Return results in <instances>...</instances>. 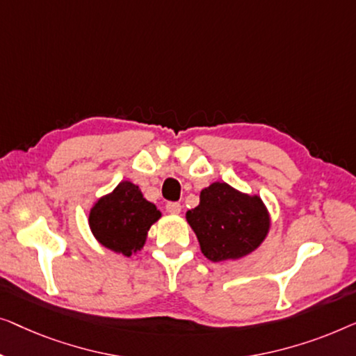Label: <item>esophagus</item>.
Masks as SVG:
<instances>
[{
	"mask_svg": "<svg viewBox=\"0 0 356 356\" xmlns=\"http://www.w3.org/2000/svg\"><path fill=\"white\" fill-rule=\"evenodd\" d=\"M166 209H168V213H171V214H179L182 207H180V203H177V202H169L166 204Z\"/></svg>",
	"mask_w": 356,
	"mask_h": 356,
	"instance_id": "obj_1",
	"label": "esophagus"
}]
</instances>
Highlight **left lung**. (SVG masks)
Listing matches in <instances>:
<instances>
[{
	"label": "left lung",
	"instance_id": "obj_1",
	"mask_svg": "<svg viewBox=\"0 0 356 356\" xmlns=\"http://www.w3.org/2000/svg\"><path fill=\"white\" fill-rule=\"evenodd\" d=\"M204 257L211 261L237 259L259 247L269 230V214L259 197L214 182L200 193V204L187 211Z\"/></svg>",
	"mask_w": 356,
	"mask_h": 356
}]
</instances>
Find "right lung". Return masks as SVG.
Listing matches in <instances>:
<instances>
[{"label":"right lung","mask_w":356,"mask_h":356,"mask_svg":"<svg viewBox=\"0 0 356 356\" xmlns=\"http://www.w3.org/2000/svg\"><path fill=\"white\" fill-rule=\"evenodd\" d=\"M161 213L143 198L137 185L121 182L113 193L99 198L90 211V229L98 242L130 257L143 247L147 232Z\"/></svg>","instance_id":"1"}]
</instances>
